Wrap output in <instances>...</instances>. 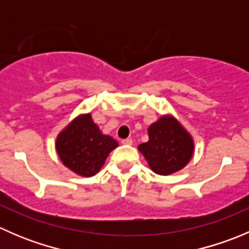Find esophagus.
Masks as SVG:
<instances>
[{"mask_svg":"<svg viewBox=\"0 0 249 249\" xmlns=\"http://www.w3.org/2000/svg\"><path fill=\"white\" fill-rule=\"evenodd\" d=\"M122 143H123V144L131 145V144H132V140H131V139H125V140H122Z\"/></svg>","mask_w":249,"mask_h":249,"instance_id":"obj_1","label":"esophagus"}]
</instances>
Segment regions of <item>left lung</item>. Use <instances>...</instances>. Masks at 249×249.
Listing matches in <instances>:
<instances>
[{"label":"left lung","instance_id":"1","mask_svg":"<svg viewBox=\"0 0 249 249\" xmlns=\"http://www.w3.org/2000/svg\"><path fill=\"white\" fill-rule=\"evenodd\" d=\"M149 141L139 145L150 169L167 176L182 170L192 159L194 142L182 125L171 117H161L148 129Z\"/></svg>","mask_w":249,"mask_h":249}]
</instances>
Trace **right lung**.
<instances>
[{
	"label": "right lung",
	"mask_w": 249,
	"mask_h": 249,
	"mask_svg": "<svg viewBox=\"0 0 249 249\" xmlns=\"http://www.w3.org/2000/svg\"><path fill=\"white\" fill-rule=\"evenodd\" d=\"M117 147V141L102 134L90 114L76 118L56 139V152L65 166L85 177L99 172Z\"/></svg>",
	"instance_id": "obj_1"
}]
</instances>
